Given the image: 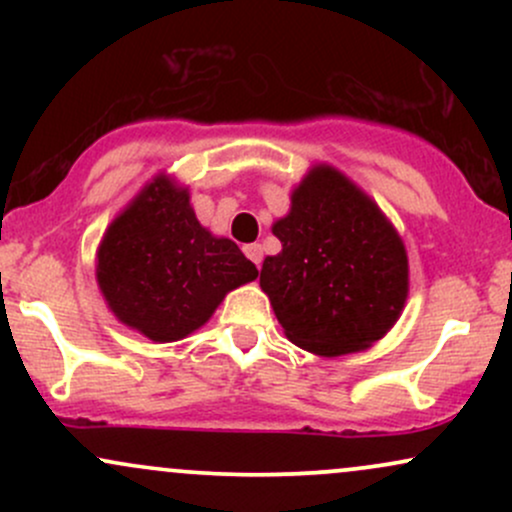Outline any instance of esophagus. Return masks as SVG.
I'll list each match as a JSON object with an SVG mask.
<instances>
[{
	"label": "esophagus",
	"instance_id": "esophagus-1",
	"mask_svg": "<svg viewBox=\"0 0 512 512\" xmlns=\"http://www.w3.org/2000/svg\"><path fill=\"white\" fill-rule=\"evenodd\" d=\"M243 250H245V255H248L250 260L257 264V267H260V264H262V255H264L262 245H260V243H250V245H245Z\"/></svg>",
	"mask_w": 512,
	"mask_h": 512
}]
</instances>
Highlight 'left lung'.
Instances as JSON below:
<instances>
[{
    "mask_svg": "<svg viewBox=\"0 0 512 512\" xmlns=\"http://www.w3.org/2000/svg\"><path fill=\"white\" fill-rule=\"evenodd\" d=\"M281 252L260 286L293 344L315 356L363 351L395 327L409 296L404 240L349 175L315 163L272 223Z\"/></svg>",
    "mask_w": 512,
    "mask_h": 512,
    "instance_id": "1",
    "label": "left lung"
}]
</instances>
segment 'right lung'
<instances>
[{
  "mask_svg": "<svg viewBox=\"0 0 512 512\" xmlns=\"http://www.w3.org/2000/svg\"><path fill=\"white\" fill-rule=\"evenodd\" d=\"M257 279L233 240L197 221L190 190L158 173L105 228L96 281L122 325L158 344L207 325L226 293Z\"/></svg>",
  "mask_w": 512,
  "mask_h": 512,
  "instance_id": "1",
  "label": "right lung"
}]
</instances>
